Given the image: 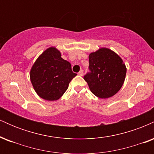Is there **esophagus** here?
<instances>
[{
	"mask_svg": "<svg viewBox=\"0 0 154 154\" xmlns=\"http://www.w3.org/2000/svg\"><path fill=\"white\" fill-rule=\"evenodd\" d=\"M78 75H79V76H82V75H83V70H82V69H81V70H80V71H79V72Z\"/></svg>",
	"mask_w": 154,
	"mask_h": 154,
	"instance_id": "esophagus-1",
	"label": "esophagus"
}]
</instances>
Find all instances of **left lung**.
Instances as JSON below:
<instances>
[{
    "instance_id": "left-lung-1",
    "label": "left lung",
    "mask_w": 154,
    "mask_h": 154,
    "mask_svg": "<svg viewBox=\"0 0 154 154\" xmlns=\"http://www.w3.org/2000/svg\"><path fill=\"white\" fill-rule=\"evenodd\" d=\"M90 72L84 76L90 90L95 96L108 98L121 89L127 68L115 52L101 48L89 55Z\"/></svg>"
}]
</instances>
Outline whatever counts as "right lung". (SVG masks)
I'll use <instances>...</instances> for the list:
<instances>
[{
  "label": "right lung",
  "instance_id": "add662e5",
  "mask_svg": "<svg viewBox=\"0 0 154 154\" xmlns=\"http://www.w3.org/2000/svg\"><path fill=\"white\" fill-rule=\"evenodd\" d=\"M76 75L71 63L61 58L60 51L55 47L48 48L39 56L29 74L37 94L47 100L59 99Z\"/></svg>",
  "mask_w": 154,
  "mask_h": 154
}]
</instances>
